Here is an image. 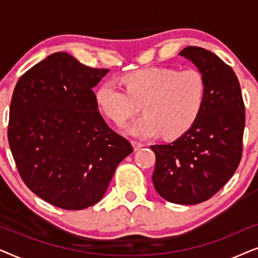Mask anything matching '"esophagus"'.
<instances>
[{"label": "esophagus", "instance_id": "obj_1", "mask_svg": "<svg viewBox=\"0 0 258 258\" xmlns=\"http://www.w3.org/2000/svg\"><path fill=\"white\" fill-rule=\"evenodd\" d=\"M132 144H133L134 149H135V150H139V149H141V148H142V147L146 146V144L142 143V142H139V141H132Z\"/></svg>", "mask_w": 258, "mask_h": 258}]
</instances>
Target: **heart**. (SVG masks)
<instances>
[{"mask_svg": "<svg viewBox=\"0 0 258 258\" xmlns=\"http://www.w3.org/2000/svg\"><path fill=\"white\" fill-rule=\"evenodd\" d=\"M125 90L103 82L95 90V102L102 114L115 124H124L141 108L144 112L126 133L149 139L163 133L176 139L194 125L206 100L207 83L200 70L188 68L139 69L122 77Z\"/></svg>", "mask_w": 258, "mask_h": 258, "instance_id": "obj_1", "label": "heart"}]
</instances>
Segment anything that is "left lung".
Instances as JSON below:
<instances>
[{"mask_svg":"<svg viewBox=\"0 0 258 258\" xmlns=\"http://www.w3.org/2000/svg\"><path fill=\"white\" fill-rule=\"evenodd\" d=\"M203 74L206 100L196 122L174 142L155 144L153 183L164 200L197 204L213 197L235 174L242 158L245 109L237 76L207 49L179 52Z\"/></svg>","mask_w":258,"mask_h":258,"instance_id":"8db88e82","label":"left lung"}]
</instances>
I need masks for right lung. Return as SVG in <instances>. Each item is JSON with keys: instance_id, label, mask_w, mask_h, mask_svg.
Segmentation results:
<instances>
[{"instance_id": "1", "label": "right lung", "mask_w": 258, "mask_h": 258, "mask_svg": "<svg viewBox=\"0 0 258 258\" xmlns=\"http://www.w3.org/2000/svg\"><path fill=\"white\" fill-rule=\"evenodd\" d=\"M108 72L55 52L14 89L8 141L17 170L31 191L61 209L100 202L117 165L133 153L95 102L93 88Z\"/></svg>"}]
</instances>
